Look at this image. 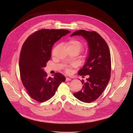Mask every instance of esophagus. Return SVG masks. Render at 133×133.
<instances>
[{
	"mask_svg": "<svg viewBox=\"0 0 133 133\" xmlns=\"http://www.w3.org/2000/svg\"><path fill=\"white\" fill-rule=\"evenodd\" d=\"M71 78H69V77H67L66 78V82H68V81H71Z\"/></svg>",
	"mask_w": 133,
	"mask_h": 133,
	"instance_id": "34e87169",
	"label": "esophagus"
}]
</instances>
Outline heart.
<instances>
[{
    "instance_id": "obj_1",
    "label": "heart",
    "mask_w": 133,
    "mask_h": 133,
    "mask_svg": "<svg viewBox=\"0 0 133 133\" xmlns=\"http://www.w3.org/2000/svg\"><path fill=\"white\" fill-rule=\"evenodd\" d=\"M83 47V46L82 43L79 41L76 40V39H71L67 44L68 48H72L76 49L77 50H78L79 52L82 49ZM68 70H69L67 69V71Z\"/></svg>"
}]
</instances>
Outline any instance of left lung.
Wrapping results in <instances>:
<instances>
[{
	"instance_id": "obj_1",
	"label": "left lung",
	"mask_w": 133,
	"mask_h": 133,
	"mask_svg": "<svg viewBox=\"0 0 133 133\" xmlns=\"http://www.w3.org/2000/svg\"><path fill=\"white\" fill-rule=\"evenodd\" d=\"M82 36L88 46V56L86 63L78 74L88 75L81 90L74 93V96L84 103L96 101L104 91L110 77L111 58L108 46L105 40L96 31L79 30L73 32L71 37Z\"/></svg>"
}]
</instances>
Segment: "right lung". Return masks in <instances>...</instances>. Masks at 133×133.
<instances>
[{
	"instance_id": "right-lung-1",
	"label": "right lung",
	"mask_w": 133,
	"mask_h": 133,
	"mask_svg": "<svg viewBox=\"0 0 133 133\" xmlns=\"http://www.w3.org/2000/svg\"><path fill=\"white\" fill-rule=\"evenodd\" d=\"M69 32L64 29H41L29 36L23 45L19 62L21 79L29 95L37 102L51 98L65 81V77L59 72L53 78L48 77L44 68L51 58L54 44Z\"/></svg>"
}]
</instances>
